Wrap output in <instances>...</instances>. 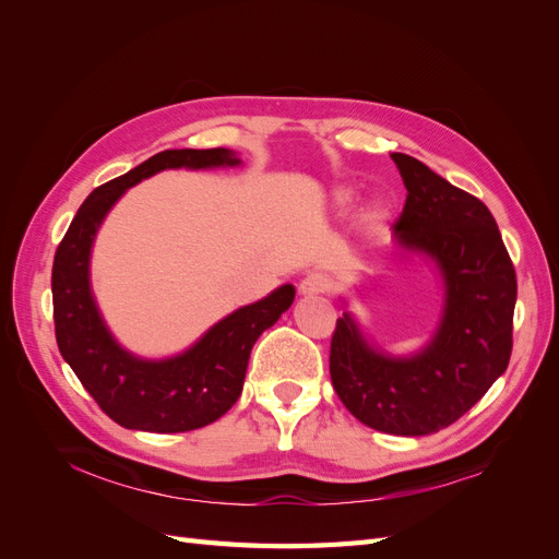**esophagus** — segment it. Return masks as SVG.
Instances as JSON below:
<instances>
[{
	"label": "esophagus",
	"instance_id": "34e87169",
	"mask_svg": "<svg viewBox=\"0 0 559 559\" xmlns=\"http://www.w3.org/2000/svg\"><path fill=\"white\" fill-rule=\"evenodd\" d=\"M333 286V280L326 273H308L300 280L298 289L302 296H317V294H329Z\"/></svg>",
	"mask_w": 559,
	"mask_h": 559
}]
</instances>
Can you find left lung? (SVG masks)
I'll use <instances>...</instances> for the list:
<instances>
[{
	"label": "left lung",
	"instance_id": "obj_1",
	"mask_svg": "<svg viewBox=\"0 0 559 559\" xmlns=\"http://www.w3.org/2000/svg\"><path fill=\"white\" fill-rule=\"evenodd\" d=\"M392 158L408 189L394 235L441 267L445 312L431 345L411 359L376 352L343 314L329 370L335 394L366 427L427 436L454 425L509 366L518 280L495 216L476 195L413 156Z\"/></svg>",
	"mask_w": 559,
	"mask_h": 559
}]
</instances>
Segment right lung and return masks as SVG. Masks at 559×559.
Segmentation results:
<instances>
[{"label":"right lung","mask_w":559,"mask_h":559,"mask_svg":"<svg viewBox=\"0 0 559 559\" xmlns=\"http://www.w3.org/2000/svg\"><path fill=\"white\" fill-rule=\"evenodd\" d=\"M226 148L160 151L83 200L53 259V321L62 359L116 425L179 433L212 425L240 399L249 354L259 335L289 310L296 289L280 286L253 306L218 321L189 352L167 361L134 359L114 343L91 296L88 259L105 214L126 189L165 167L238 165Z\"/></svg>","instance_id":"1"}]
</instances>
